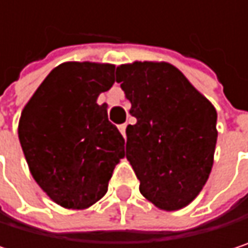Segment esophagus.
Returning a JSON list of instances; mask_svg holds the SVG:
<instances>
[{"mask_svg": "<svg viewBox=\"0 0 248 248\" xmlns=\"http://www.w3.org/2000/svg\"><path fill=\"white\" fill-rule=\"evenodd\" d=\"M119 130H121V133L124 135V138H126V124H119Z\"/></svg>", "mask_w": 248, "mask_h": 248, "instance_id": "1", "label": "esophagus"}]
</instances>
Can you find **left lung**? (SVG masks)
I'll return each instance as SVG.
<instances>
[{
  "label": "left lung",
  "instance_id": "1",
  "mask_svg": "<svg viewBox=\"0 0 248 248\" xmlns=\"http://www.w3.org/2000/svg\"><path fill=\"white\" fill-rule=\"evenodd\" d=\"M136 124L126 127V158L140 194L175 211L205 185L214 162L217 112L172 64L135 62L116 69Z\"/></svg>",
  "mask_w": 248,
  "mask_h": 248
}]
</instances>
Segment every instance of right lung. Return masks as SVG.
Instances as JSON below:
<instances>
[{
    "label": "right lung",
    "mask_w": 248,
    "mask_h": 248,
    "mask_svg": "<svg viewBox=\"0 0 248 248\" xmlns=\"http://www.w3.org/2000/svg\"><path fill=\"white\" fill-rule=\"evenodd\" d=\"M115 66L69 62L56 67L23 109L18 138L30 172L59 205L84 210L106 192L124 139L97 97Z\"/></svg>",
    "instance_id": "add662e5"
}]
</instances>
